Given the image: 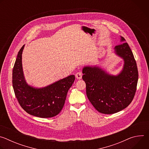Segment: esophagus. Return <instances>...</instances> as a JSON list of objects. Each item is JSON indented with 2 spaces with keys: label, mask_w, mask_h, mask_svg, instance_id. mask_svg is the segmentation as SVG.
<instances>
[{
  "label": "esophagus",
  "mask_w": 149,
  "mask_h": 149,
  "mask_svg": "<svg viewBox=\"0 0 149 149\" xmlns=\"http://www.w3.org/2000/svg\"><path fill=\"white\" fill-rule=\"evenodd\" d=\"M82 74L81 72H78L75 74V77L78 79H81L82 78Z\"/></svg>",
  "instance_id": "34e87169"
}]
</instances>
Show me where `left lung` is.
I'll return each instance as SVG.
<instances>
[{
  "label": "left lung",
  "mask_w": 149,
  "mask_h": 149,
  "mask_svg": "<svg viewBox=\"0 0 149 149\" xmlns=\"http://www.w3.org/2000/svg\"><path fill=\"white\" fill-rule=\"evenodd\" d=\"M124 43L114 48L115 54L124 60L122 70L111 75L98 66H86L82 69V79L86 84L87 96L100 113L111 114L128 106L134 97L138 81V70L133 54L121 36Z\"/></svg>",
  "instance_id": "left-lung-1"
}]
</instances>
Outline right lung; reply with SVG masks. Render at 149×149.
<instances>
[{
    "label": "right lung",
    "mask_w": 149,
    "mask_h": 149,
    "mask_svg": "<svg viewBox=\"0 0 149 149\" xmlns=\"http://www.w3.org/2000/svg\"><path fill=\"white\" fill-rule=\"evenodd\" d=\"M25 45L19 51L12 72V84L16 97L22 108L28 114L41 118L58 115L62 110L67 93L75 80L74 75L42 88L29 86L24 75L22 54Z\"/></svg>",
    "instance_id": "obj_1"
}]
</instances>
